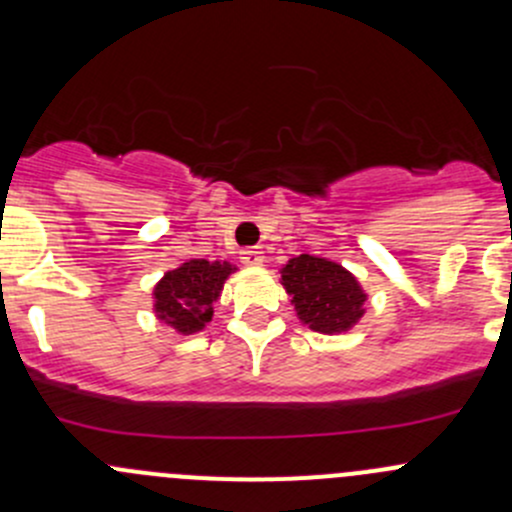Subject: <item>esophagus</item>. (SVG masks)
I'll use <instances>...</instances> for the list:
<instances>
[{
  "instance_id": "34e87169",
  "label": "esophagus",
  "mask_w": 512,
  "mask_h": 512,
  "mask_svg": "<svg viewBox=\"0 0 512 512\" xmlns=\"http://www.w3.org/2000/svg\"><path fill=\"white\" fill-rule=\"evenodd\" d=\"M242 265H247V267H260L262 262H265V252L260 250V247H250V250H245L242 252Z\"/></svg>"
}]
</instances>
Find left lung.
<instances>
[{"instance_id": "left-lung-1", "label": "left lung", "mask_w": 512, "mask_h": 512, "mask_svg": "<svg viewBox=\"0 0 512 512\" xmlns=\"http://www.w3.org/2000/svg\"><path fill=\"white\" fill-rule=\"evenodd\" d=\"M282 287L292 297L297 319L319 334H347L366 314V289L339 262L299 255L280 270Z\"/></svg>"}]
</instances>
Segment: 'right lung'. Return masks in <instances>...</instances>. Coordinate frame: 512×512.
Returning a JSON list of instances; mask_svg holds the SVG:
<instances>
[{
    "instance_id": "1",
    "label": "right lung",
    "mask_w": 512,
    "mask_h": 512,
    "mask_svg": "<svg viewBox=\"0 0 512 512\" xmlns=\"http://www.w3.org/2000/svg\"><path fill=\"white\" fill-rule=\"evenodd\" d=\"M232 272L237 265L227 260H185L153 285V314L180 337L203 332Z\"/></svg>"
}]
</instances>
